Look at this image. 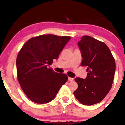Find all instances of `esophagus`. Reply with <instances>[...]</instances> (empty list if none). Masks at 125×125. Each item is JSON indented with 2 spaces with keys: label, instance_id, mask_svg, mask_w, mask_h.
I'll list each match as a JSON object with an SVG mask.
<instances>
[{
  "label": "esophagus",
  "instance_id": "obj_1",
  "mask_svg": "<svg viewBox=\"0 0 125 125\" xmlns=\"http://www.w3.org/2000/svg\"><path fill=\"white\" fill-rule=\"evenodd\" d=\"M68 80L70 81H73V78H71V77H68Z\"/></svg>",
  "mask_w": 125,
  "mask_h": 125
}]
</instances>
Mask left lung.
Returning <instances> with one entry per match:
<instances>
[{
  "mask_svg": "<svg viewBox=\"0 0 125 125\" xmlns=\"http://www.w3.org/2000/svg\"><path fill=\"white\" fill-rule=\"evenodd\" d=\"M82 56L81 65L87 66L85 79L75 78L78 89L73 92L82 104L99 103L111 89L115 71V62L111 51L103 42L83 36L78 42Z\"/></svg>",
  "mask_w": 125,
  "mask_h": 125,
  "instance_id": "obj_1",
  "label": "left lung"
}]
</instances>
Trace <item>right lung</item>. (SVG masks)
<instances>
[{"label":"right lung","mask_w":125,"mask_h":125,"mask_svg":"<svg viewBox=\"0 0 125 125\" xmlns=\"http://www.w3.org/2000/svg\"><path fill=\"white\" fill-rule=\"evenodd\" d=\"M70 39L69 36L40 35L29 39L18 52V81L30 100L37 104L48 103L66 82V74L56 73L49 66Z\"/></svg>","instance_id":"add662e5"}]
</instances>
